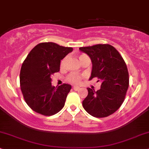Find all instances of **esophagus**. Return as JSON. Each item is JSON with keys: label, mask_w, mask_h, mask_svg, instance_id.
<instances>
[{"label": "esophagus", "mask_w": 149, "mask_h": 149, "mask_svg": "<svg viewBox=\"0 0 149 149\" xmlns=\"http://www.w3.org/2000/svg\"><path fill=\"white\" fill-rule=\"evenodd\" d=\"M73 89L74 90V91H79V90L80 89V87H79V86H73Z\"/></svg>", "instance_id": "1"}]
</instances>
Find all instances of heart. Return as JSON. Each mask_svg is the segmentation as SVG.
<instances>
[{
    "mask_svg": "<svg viewBox=\"0 0 149 149\" xmlns=\"http://www.w3.org/2000/svg\"><path fill=\"white\" fill-rule=\"evenodd\" d=\"M88 58V56H86L85 54H82L81 55L79 56V60L81 62L82 61H83L84 58ZM66 61H67V58H64L63 60L61 61V67L63 68L64 67V65H65V64L66 63ZM81 77L79 76V75H77V74H70V76L68 77V81L70 82H71V83H73V84H79L81 82Z\"/></svg>",
    "mask_w": 149,
    "mask_h": 149,
    "instance_id": "1",
    "label": "heart"
}]
</instances>
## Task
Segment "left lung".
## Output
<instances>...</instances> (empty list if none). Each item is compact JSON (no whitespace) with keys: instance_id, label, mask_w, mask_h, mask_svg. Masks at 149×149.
I'll use <instances>...</instances> for the list:
<instances>
[{"instance_id":"left-lung-1","label":"left lung","mask_w":149,"mask_h":149,"mask_svg":"<svg viewBox=\"0 0 149 149\" xmlns=\"http://www.w3.org/2000/svg\"><path fill=\"white\" fill-rule=\"evenodd\" d=\"M91 58V76L102 81L97 91L88 88V94L82 102L88 113L95 117H105L115 113L124 102L129 85L127 66L118 51L108 44L80 47Z\"/></svg>"}]
</instances>
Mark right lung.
I'll return each instance as SVG.
<instances>
[{
    "instance_id": "add662e5",
    "label": "right lung",
    "mask_w": 149,
    "mask_h": 149,
    "mask_svg": "<svg viewBox=\"0 0 149 149\" xmlns=\"http://www.w3.org/2000/svg\"><path fill=\"white\" fill-rule=\"evenodd\" d=\"M72 50L45 42L36 45L27 56L21 66L20 85L24 100L34 111L50 116L63 108L72 86L63 84L55 88L51 77L59 71L61 60Z\"/></svg>"
}]
</instances>
